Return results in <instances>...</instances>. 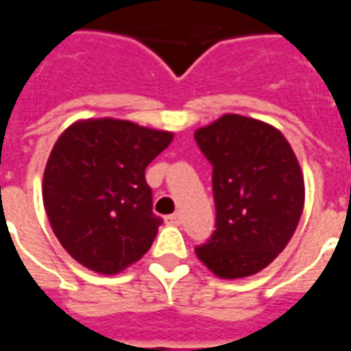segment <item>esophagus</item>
Wrapping results in <instances>:
<instances>
[{
    "mask_svg": "<svg viewBox=\"0 0 351 351\" xmlns=\"http://www.w3.org/2000/svg\"><path fill=\"white\" fill-rule=\"evenodd\" d=\"M165 221H167V223H171V226H180V223H182V214L180 213L169 214L167 218H165Z\"/></svg>",
    "mask_w": 351,
    "mask_h": 351,
    "instance_id": "1",
    "label": "esophagus"
}]
</instances>
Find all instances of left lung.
Returning a JSON list of instances; mask_svg holds the SVG:
<instances>
[{"label": "left lung", "mask_w": 351, "mask_h": 351, "mask_svg": "<svg viewBox=\"0 0 351 351\" xmlns=\"http://www.w3.org/2000/svg\"><path fill=\"white\" fill-rule=\"evenodd\" d=\"M213 163L216 231L195 254L218 278L258 274L291 241L304 208V178L282 131L223 114L195 131Z\"/></svg>", "instance_id": "1"}]
</instances>
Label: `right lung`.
Segmentation results:
<instances>
[{
    "mask_svg": "<svg viewBox=\"0 0 351 351\" xmlns=\"http://www.w3.org/2000/svg\"><path fill=\"white\" fill-rule=\"evenodd\" d=\"M173 137L118 118L79 120L58 137L43 175V203L75 261L118 274L150 250L163 220L152 213L145 169Z\"/></svg>",
    "mask_w": 351,
    "mask_h": 351,
    "instance_id": "right-lung-1",
    "label": "right lung"
}]
</instances>
